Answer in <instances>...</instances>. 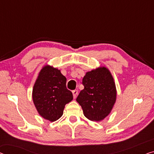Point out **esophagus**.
I'll return each mask as SVG.
<instances>
[{
  "instance_id": "1",
  "label": "esophagus",
  "mask_w": 154,
  "mask_h": 154,
  "mask_svg": "<svg viewBox=\"0 0 154 154\" xmlns=\"http://www.w3.org/2000/svg\"><path fill=\"white\" fill-rule=\"evenodd\" d=\"M77 93H78V91L77 90H74L72 91V95H73V97H74V99H75L77 95Z\"/></svg>"
}]
</instances>
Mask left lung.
Segmentation results:
<instances>
[{
	"label": "left lung",
	"instance_id": "left-lung-1",
	"mask_svg": "<svg viewBox=\"0 0 154 154\" xmlns=\"http://www.w3.org/2000/svg\"><path fill=\"white\" fill-rule=\"evenodd\" d=\"M82 84L84 88L76 100L84 116L91 121H102L110 114L116 102V86L111 72L105 66H100L87 72Z\"/></svg>",
	"mask_w": 154,
	"mask_h": 154
}]
</instances>
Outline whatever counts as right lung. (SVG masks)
<instances>
[{
  "instance_id": "obj_1",
  "label": "right lung",
  "mask_w": 154,
  "mask_h": 154,
  "mask_svg": "<svg viewBox=\"0 0 154 154\" xmlns=\"http://www.w3.org/2000/svg\"><path fill=\"white\" fill-rule=\"evenodd\" d=\"M73 99L60 70L45 65L38 73L32 89V100L43 118L54 122L62 116L66 104Z\"/></svg>"
}]
</instances>
